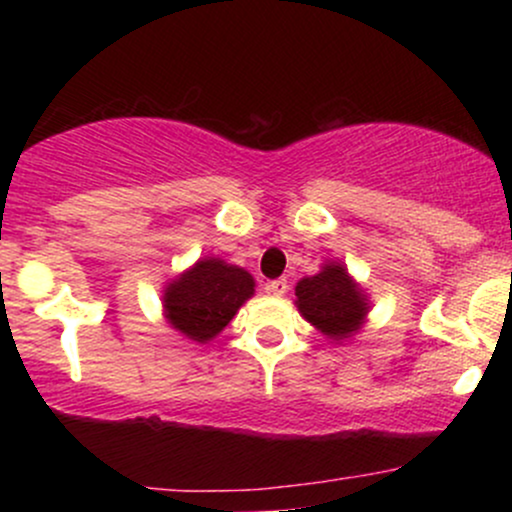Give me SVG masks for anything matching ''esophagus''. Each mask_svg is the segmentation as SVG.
<instances>
[{"mask_svg":"<svg viewBox=\"0 0 512 512\" xmlns=\"http://www.w3.org/2000/svg\"><path fill=\"white\" fill-rule=\"evenodd\" d=\"M267 291L272 293V296H284V293L289 291V281H286V279H274V281H269Z\"/></svg>","mask_w":512,"mask_h":512,"instance_id":"esophagus-1","label":"esophagus"}]
</instances>
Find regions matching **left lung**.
Instances as JSON below:
<instances>
[{
    "mask_svg": "<svg viewBox=\"0 0 512 512\" xmlns=\"http://www.w3.org/2000/svg\"><path fill=\"white\" fill-rule=\"evenodd\" d=\"M296 308L332 344H344L363 330L373 305L342 260H327L296 284Z\"/></svg>",
    "mask_w": 512,
    "mask_h": 512,
    "instance_id": "obj_1",
    "label": "left lung"
}]
</instances>
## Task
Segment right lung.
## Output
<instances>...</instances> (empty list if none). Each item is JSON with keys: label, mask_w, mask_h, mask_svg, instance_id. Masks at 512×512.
Instances as JSON below:
<instances>
[{"label": "right lung", "mask_w": 512, "mask_h": 512, "mask_svg": "<svg viewBox=\"0 0 512 512\" xmlns=\"http://www.w3.org/2000/svg\"><path fill=\"white\" fill-rule=\"evenodd\" d=\"M252 296L255 279L248 269L221 257H199L192 267L166 281L161 305L163 317L180 337L209 344Z\"/></svg>", "instance_id": "obj_1"}]
</instances>
